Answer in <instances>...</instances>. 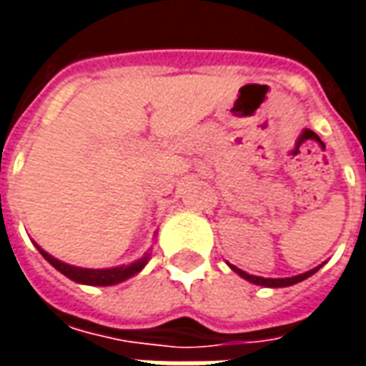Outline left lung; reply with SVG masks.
<instances>
[{
  "label": "left lung",
  "mask_w": 366,
  "mask_h": 366,
  "mask_svg": "<svg viewBox=\"0 0 366 366\" xmlns=\"http://www.w3.org/2000/svg\"><path fill=\"white\" fill-rule=\"evenodd\" d=\"M320 267H322V264H320ZM320 267L307 270V272H302V274L298 276H290V278H262V276L247 274L245 270L237 269V267H231V269L235 270L241 278H245V280L257 284V286H267V288H284V286H292V284H298L302 282V280H306V278H310V276L314 274L315 270H320Z\"/></svg>",
  "instance_id": "left-lung-1"
}]
</instances>
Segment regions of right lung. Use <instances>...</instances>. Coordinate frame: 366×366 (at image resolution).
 Instances as JSON below:
<instances>
[{"label":"right lung","mask_w":366,"mask_h":366,"mask_svg":"<svg viewBox=\"0 0 366 366\" xmlns=\"http://www.w3.org/2000/svg\"><path fill=\"white\" fill-rule=\"evenodd\" d=\"M36 249L59 272L68 276L74 282L88 284V286H113V284L123 282L131 276H135L137 272H141L144 269V264L149 262V257H151V253H144L139 261L131 262V264H123V267H113V269H82V267L66 264V262L54 259L52 254L43 251L39 245H36Z\"/></svg>","instance_id":"add662e5"}]
</instances>
